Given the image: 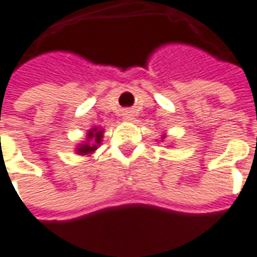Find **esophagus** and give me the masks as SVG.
I'll list each match as a JSON object with an SVG mask.
<instances>
[{
    "mask_svg": "<svg viewBox=\"0 0 257 257\" xmlns=\"http://www.w3.org/2000/svg\"><path fill=\"white\" fill-rule=\"evenodd\" d=\"M132 116H134V115H132V112H125V113H123V119H125V120H131Z\"/></svg>",
    "mask_w": 257,
    "mask_h": 257,
    "instance_id": "34e87169",
    "label": "esophagus"
}]
</instances>
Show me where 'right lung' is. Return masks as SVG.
<instances>
[{
  "instance_id": "1",
  "label": "right lung",
  "mask_w": 257,
  "mask_h": 257,
  "mask_svg": "<svg viewBox=\"0 0 257 257\" xmlns=\"http://www.w3.org/2000/svg\"><path fill=\"white\" fill-rule=\"evenodd\" d=\"M102 137H103V131L102 129L92 128L87 132V137H86V142L83 144H79V148H76V152L79 155H87V154H92L93 151L97 150V145L102 142Z\"/></svg>"
}]
</instances>
